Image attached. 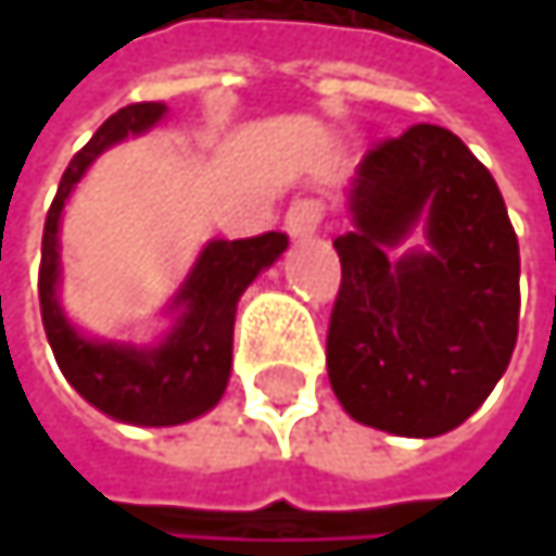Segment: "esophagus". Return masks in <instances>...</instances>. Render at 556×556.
Returning a JSON list of instances; mask_svg holds the SVG:
<instances>
[{"instance_id":"esophagus-1","label":"esophagus","mask_w":556,"mask_h":556,"mask_svg":"<svg viewBox=\"0 0 556 556\" xmlns=\"http://www.w3.org/2000/svg\"><path fill=\"white\" fill-rule=\"evenodd\" d=\"M325 212H328L325 199H318V195H299V199H292L289 208H286V231H289L292 238H308V235L318 231Z\"/></svg>"}]
</instances>
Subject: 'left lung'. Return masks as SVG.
I'll list each match as a JSON object with an SVG mask.
<instances>
[{"label": "left lung", "mask_w": 556, "mask_h": 556, "mask_svg": "<svg viewBox=\"0 0 556 556\" xmlns=\"http://www.w3.org/2000/svg\"><path fill=\"white\" fill-rule=\"evenodd\" d=\"M354 231L334 238L341 286L328 380L361 425L434 438L500 383L518 338V238L493 173L441 125L374 144L351 189ZM426 215L432 251L386 248Z\"/></svg>", "instance_id": "8db88e82"}]
</instances>
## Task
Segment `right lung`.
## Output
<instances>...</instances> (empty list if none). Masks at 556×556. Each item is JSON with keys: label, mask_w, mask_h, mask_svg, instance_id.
Returning a JSON list of instances; mask_svg holds the SVG:
<instances>
[{"label": "right lung", "mask_w": 556, "mask_h": 556, "mask_svg": "<svg viewBox=\"0 0 556 556\" xmlns=\"http://www.w3.org/2000/svg\"><path fill=\"white\" fill-rule=\"evenodd\" d=\"M167 112L164 102H135L118 109L83 151L63 169L54 202L48 208L41 238L38 299L41 321L51 341L60 374L99 412L131 425H179L208 412L228 387L231 374V334L241 292L264 267L286 251L282 231H264L257 238L212 241L173 305H182L179 325L154 351L125 344H99L79 338L56 305V225L70 189L86 167L115 141L151 128Z\"/></svg>", "instance_id": "right-lung-1"}]
</instances>
